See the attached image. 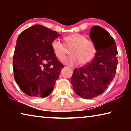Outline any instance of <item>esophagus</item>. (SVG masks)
Listing matches in <instances>:
<instances>
[{"mask_svg": "<svg viewBox=\"0 0 131 131\" xmlns=\"http://www.w3.org/2000/svg\"><path fill=\"white\" fill-rule=\"evenodd\" d=\"M72 69H73V68H72Z\"/></svg>", "mask_w": 131, "mask_h": 131, "instance_id": "34e87169", "label": "esophagus"}]
</instances>
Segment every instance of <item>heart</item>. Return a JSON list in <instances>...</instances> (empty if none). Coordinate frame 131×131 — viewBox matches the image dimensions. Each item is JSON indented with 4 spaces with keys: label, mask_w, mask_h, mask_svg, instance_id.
<instances>
[{
    "label": "heart",
    "mask_w": 131,
    "mask_h": 131,
    "mask_svg": "<svg viewBox=\"0 0 131 131\" xmlns=\"http://www.w3.org/2000/svg\"><path fill=\"white\" fill-rule=\"evenodd\" d=\"M65 43L58 39H55L51 43L52 49L58 58L64 60L71 50L73 56L66 60L69 65H77L80 63L85 66L92 62L96 54L95 46L91 41L87 39L84 35L73 34L65 37Z\"/></svg>",
    "instance_id": "heart-1"
}]
</instances>
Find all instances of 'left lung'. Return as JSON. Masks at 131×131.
<instances>
[{
	"mask_svg": "<svg viewBox=\"0 0 131 131\" xmlns=\"http://www.w3.org/2000/svg\"><path fill=\"white\" fill-rule=\"evenodd\" d=\"M90 37L97 51L92 62L75 69L71 83L75 92L84 99H92L105 91L113 81L117 67L116 44L107 31L99 26L91 29Z\"/></svg>",
	"mask_w": 131,
	"mask_h": 131,
	"instance_id": "left-lung-1",
	"label": "left lung"
}]
</instances>
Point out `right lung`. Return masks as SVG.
Segmentation results:
<instances>
[{
  "mask_svg": "<svg viewBox=\"0 0 131 131\" xmlns=\"http://www.w3.org/2000/svg\"><path fill=\"white\" fill-rule=\"evenodd\" d=\"M59 36L46 26L35 25L24 30L18 37L13 58L14 77L29 96L44 97L54 89L64 67L51 47L52 41Z\"/></svg>",
  "mask_w": 131,
  "mask_h": 131,
  "instance_id": "right-lung-1",
  "label": "right lung"
}]
</instances>
